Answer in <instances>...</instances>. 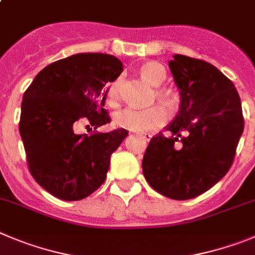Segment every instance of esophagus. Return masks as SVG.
<instances>
[{
  "label": "esophagus",
  "instance_id": "34e87169",
  "mask_svg": "<svg viewBox=\"0 0 255 255\" xmlns=\"http://www.w3.org/2000/svg\"><path fill=\"white\" fill-rule=\"evenodd\" d=\"M137 136L140 137V139L145 140V141H149V140L151 139V135L150 134H146V132H143V134H139Z\"/></svg>",
  "mask_w": 255,
  "mask_h": 255
}]
</instances>
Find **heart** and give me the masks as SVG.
Returning a JSON list of instances; mask_svg holds the SVG:
<instances>
[{
	"label": "heart",
	"mask_w": 255,
	"mask_h": 255,
	"mask_svg": "<svg viewBox=\"0 0 255 255\" xmlns=\"http://www.w3.org/2000/svg\"><path fill=\"white\" fill-rule=\"evenodd\" d=\"M139 73L144 81H146L151 86H159L164 82L167 77L164 67L156 62L144 63L139 69ZM119 95V81L112 82L110 85L107 96L111 102L116 101ZM159 97H164V92L158 91ZM167 121V112L162 106H151L148 109H125L120 111L115 116L116 125L124 128L130 131L143 134V132L151 131L162 126Z\"/></svg>",
	"instance_id": "heart-1"
}]
</instances>
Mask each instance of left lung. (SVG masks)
I'll return each instance as SVG.
<instances>
[{
    "label": "left lung",
    "instance_id": "8db88e82",
    "mask_svg": "<svg viewBox=\"0 0 255 255\" xmlns=\"http://www.w3.org/2000/svg\"><path fill=\"white\" fill-rule=\"evenodd\" d=\"M169 69L179 88V111L167 128L170 136L151 137L143 173L160 195L190 200L230 169L244 130L242 102L234 83L205 60L176 54Z\"/></svg>",
    "mask_w": 255,
    "mask_h": 255
}]
</instances>
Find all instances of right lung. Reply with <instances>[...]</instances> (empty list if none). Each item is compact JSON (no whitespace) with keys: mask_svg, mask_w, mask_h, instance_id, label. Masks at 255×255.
I'll return each mask as SVG.
<instances>
[{"mask_svg":"<svg viewBox=\"0 0 255 255\" xmlns=\"http://www.w3.org/2000/svg\"><path fill=\"white\" fill-rule=\"evenodd\" d=\"M121 72L123 63L114 55L81 53L46 65L25 91L18 129L30 173L60 200L95 192L106 179L111 154L129 134L74 132L79 120L95 129L110 123L106 85Z\"/></svg>","mask_w":255,"mask_h":255,"instance_id":"right-lung-1","label":"right lung"}]
</instances>
